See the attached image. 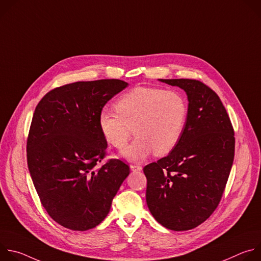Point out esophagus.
I'll use <instances>...</instances> for the list:
<instances>
[{"mask_svg": "<svg viewBox=\"0 0 261 261\" xmlns=\"http://www.w3.org/2000/svg\"><path fill=\"white\" fill-rule=\"evenodd\" d=\"M130 169L133 170V171H140L142 169V167L138 164H131L130 165Z\"/></svg>", "mask_w": 261, "mask_h": 261, "instance_id": "1", "label": "esophagus"}]
</instances>
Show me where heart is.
<instances>
[{
  "instance_id": "b5f03b06",
  "label": "heart",
  "mask_w": 261,
  "mask_h": 261,
  "mask_svg": "<svg viewBox=\"0 0 261 261\" xmlns=\"http://www.w3.org/2000/svg\"><path fill=\"white\" fill-rule=\"evenodd\" d=\"M115 106L117 113L100 111L99 128L106 141L118 150L127 145L132 132L136 134L122 153L131 161H141L152 152L157 156L170 153L181 138L189 113L188 101L181 93L153 87L126 92Z\"/></svg>"
}]
</instances>
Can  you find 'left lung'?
Returning a JSON list of instances; mask_svg holds the SVG:
<instances>
[{
    "label": "left lung",
    "mask_w": 261,
    "mask_h": 261,
    "mask_svg": "<svg viewBox=\"0 0 261 261\" xmlns=\"http://www.w3.org/2000/svg\"><path fill=\"white\" fill-rule=\"evenodd\" d=\"M188 96V120L173 150L143 167L146 203L164 227H197L217 208L234 158V131L219 96L196 80H160Z\"/></svg>",
    "instance_id": "1"
}]
</instances>
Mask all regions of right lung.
I'll return each instance as SVG.
<instances>
[{"mask_svg": "<svg viewBox=\"0 0 261 261\" xmlns=\"http://www.w3.org/2000/svg\"><path fill=\"white\" fill-rule=\"evenodd\" d=\"M128 86L120 80L77 82L48 92L35 108L27 140L31 177L47 214L65 228L86 231L99 225L130 173L106 155L98 117Z\"/></svg>", "mask_w": 261, "mask_h": 261, "instance_id": "obj_1", "label": "right lung"}]
</instances>
